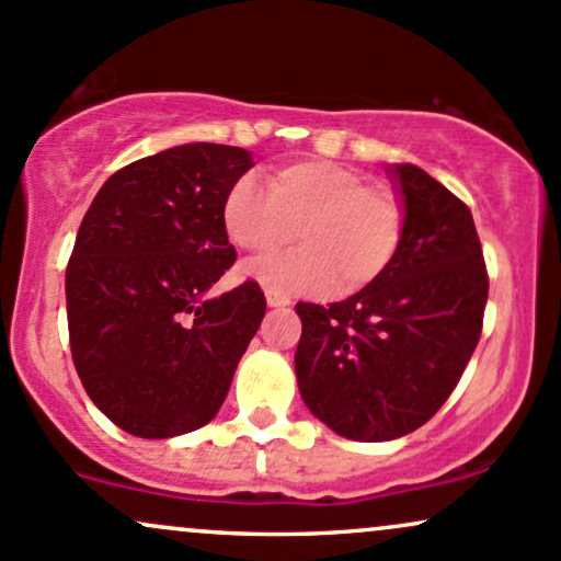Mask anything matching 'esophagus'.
<instances>
[{
    "label": "esophagus",
    "mask_w": 561,
    "mask_h": 561,
    "mask_svg": "<svg viewBox=\"0 0 561 561\" xmlns=\"http://www.w3.org/2000/svg\"><path fill=\"white\" fill-rule=\"evenodd\" d=\"M266 302L268 308H287L289 298L285 293H279V289H266Z\"/></svg>",
    "instance_id": "1"
}]
</instances>
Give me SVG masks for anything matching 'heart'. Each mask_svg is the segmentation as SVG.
Returning <instances> with one entry per match:
<instances>
[{"label":"heart","mask_w":561,"mask_h":561,"mask_svg":"<svg viewBox=\"0 0 561 561\" xmlns=\"http://www.w3.org/2000/svg\"><path fill=\"white\" fill-rule=\"evenodd\" d=\"M221 216L229 240L253 255L276 253L298 229L302 248L255 266L274 289L358 293L390 266L403 231L398 199L332 160L282 165L268 190L253 176L237 179Z\"/></svg>","instance_id":"obj_1"}]
</instances>
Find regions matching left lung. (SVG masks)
I'll return each mask as SVG.
<instances>
[{"label":"left lung","mask_w":561,"mask_h":561,"mask_svg":"<svg viewBox=\"0 0 561 561\" xmlns=\"http://www.w3.org/2000/svg\"><path fill=\"white\" fill-rule=\"evenodd\" d=\"M403 231L390 266L351 298L298 302L302 403L347 440H396L446 403L482 330L488 274L472 214L411 163H388Z\"/></svg>","instance_id":"1"}]
</instances>
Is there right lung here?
Listing matches in <instances>:
<instances>
[{"instance_id": "right-lung-1", "label": "right lung", "mask_w": 561, "mask_h": 561, "mask_svg": "<svg viewBox=\"0 0 561 561\" xmlns=\"http://www.w3.org/2000/svg\"><path fill=\"white\" fill-rule=\"evenodd\" d=\"M253 156L190 141L115 171L76 234L66 272L70 353L83 390L128 435L208 424L266 313L255 282L210 287L234 263L224 197Z\"/></svg>"}]
</instances>
